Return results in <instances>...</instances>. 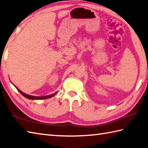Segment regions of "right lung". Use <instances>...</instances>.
Masks as SVG:
<instances>
[{
  "mask_svg": "<svg viewBox=\"0 0 148 148\" xmlns=\"http://www.w3.org/2000/svg\"><path fill=\"white\" fill-rule=\"evenodd\" d=\"M16 88L17 90H18V91L23 96H24V97H25V98H26L27 99H47V98H50L51 97H54V96L57 93V92H56L54 94H51L50 95H48V96H43V97H34V96H31V95H27V94H25V92H23L21 90H19L18 88H17V87H16Z\"/></svg>",
  "mask_w": 148,
  "mask_h": 148,
  "instance_id": "right-lung-1",
  "label": "right lung"
}]
</instances>
